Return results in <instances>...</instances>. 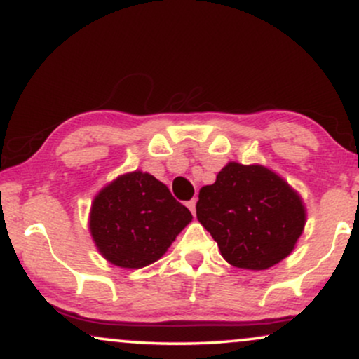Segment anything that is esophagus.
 <instances>
[{"label": "esophagus", "mask_w": 359, "mask_h": 359, "mask_svg": "<svg viewBox=\"0 0 359 359\" xmlns=\"http://www.w3.org/2000/svg\"><path fill=\"white\" fill-rule=\"evenodd\" d=\"M187 208H189V209H191L192 216H196V199L189 201V203H187Z\"/></svg>", "instance_id": "obj_1"}]
</instances>
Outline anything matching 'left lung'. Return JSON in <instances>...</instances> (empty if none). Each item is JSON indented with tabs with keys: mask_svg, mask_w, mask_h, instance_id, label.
<instances>
[{
	"mask_svg": "<svg viewBox=\"0 0 359 359\" xmlns=\"http://www.w3.org/2000/svg\"><path fill=\"white\" fill-rule=\"evenodd\" d=\"M197 219L222 258L243 270H266L297 245L307 212L300 194L270 168L228 162L216 182L204 185Z\"/></svg>",
	"mask_w": 359,
	"mask_h": 359,
	"instance_id": "left-lung-1",
	"label": "left lung"
}]
</instances>
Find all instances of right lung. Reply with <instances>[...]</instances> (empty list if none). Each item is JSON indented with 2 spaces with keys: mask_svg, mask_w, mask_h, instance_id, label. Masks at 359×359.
Here are the masks:
<instances>
[{
  "mask_svg": "<svg viewBox=\"0 0 359 359\" xmlns=\"http://www.w3.org/2000/svg\"><path fill=\"white\" fill-rule=\"evenodd\" d=\"M192 214L148 172L116 177L90 204L89 231L102 258L119 269H143L167 253Z\"/></svg>",
  "mask_w": 359,
  "mask_h": 359,
  "instance_id": "1",
  "label": "right lung"
}]
</instances>
